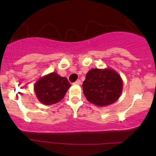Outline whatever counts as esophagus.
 Returning <instances> with one entry per match:
<instances>
[{"mask_svg": "<svg viewBox=\"0 0 156 156\" xmlns=\"http://www.w3.org/2000/svg\"><path fill=\"white\" fill-rule=\"evenodd\" d=\"M81 83V81L80 80H77L76 81V82H74L73 83V84H75V85H80Z\"/></svg>", "mask_w": 156, "mask_h": 156, "instance_id": "1", "label": "esophagus"}]
</instances>
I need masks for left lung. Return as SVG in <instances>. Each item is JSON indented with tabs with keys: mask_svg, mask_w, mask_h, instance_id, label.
<instances>
[{
	"mask_svg": "<svg viewBox=\"0 0 156 156\" xmlns=\"http://www.w3.org/2000/svg\"><path fill=\"white\" fill-rule=\"evenodd\" d=\"M122 89L121 77L112 69H93L83 83V90L90 102L105 106L116 101Z\"/></svg>",
	"mask_w": 156,
	"mask_h": 156,
	"instance_id": "left-lung-1",
	"label": "left lung"
}]
</instances>
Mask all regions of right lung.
I'll return each mask as SVG.
<instances>
[{
  "instance_id": "add662e5",
  "label": "right lung",
  "mask_w": 156,
  "mask_h": 156,
  "mask_svg": "<svg viewBox=\"0 0 156 156\" xmlns=\"http://www.w3.org/2000/svg\"><path fill=\"white\" fill-rule=\"evenodd\" d=\"M70 87L71 85L66 77L52 73L37 81L34 90L41 103L50 105L61 101Z\"/></svg>"
}]
</instances>
